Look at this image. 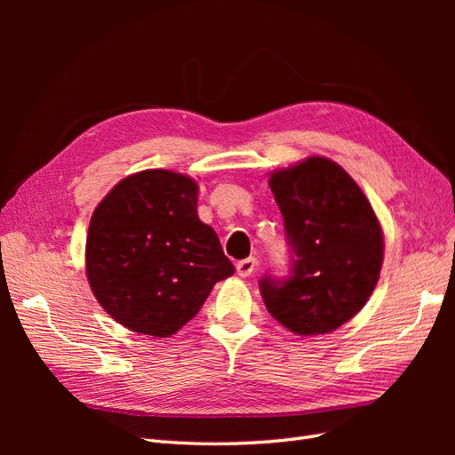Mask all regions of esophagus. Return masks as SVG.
<instances>
[{
	"label": "esophagus",
	"mask_w": 455,
	"mask_h": 455,
	"mask_svg": "<svg viewBox=\"0 0 455 455\" xmlns=\"http://www.w3.org/2000/svg\"><path fill=\"white\" fill-rule=\"evenodd\" d=\"M256 266H258L256 258H252V256L251 258H244V259L237 261V273L241 275V277H249V275L254 273Z\"/></svg>",
	"instance_id": "34e87169"
}]
</instances>
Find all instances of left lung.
<instances>
[{"label":"left lung","mask_w":455,"mask_h":455,"mask_svg":"<svg viewBox=\"0 0 455 455\" xmlns=\"http://www.w3.org/2000/svg\"><path fill=\"white\" fill-rule=\"evenodd\" d=\"M291 266L267 273L259 292L267 311L299 336L332 332L363 309L383 261V235L363 189L339 164L309 157L271 176Z\"/></svg>","instance_id":"8db88e82"}]
</instances>
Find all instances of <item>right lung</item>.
I'll return each mask as SVG.
<instances>
[{
    "label": "right lung",
    "instance_id": "1",
    "mask_svg": "<svg viewBox=\"0 0 455 455\" xmlns=\"http://www.w3.org/2000/svg\"><path fill=\"white\" fill-rule=\"evenodd\" d=\"M87 277L99 304L134 332L167 338L235 267L197 216V184L171 171L121 180L96 206Z\"/></svg>",
    "mask_w": 455,
    "mask_h": 455
}]
</instances>
